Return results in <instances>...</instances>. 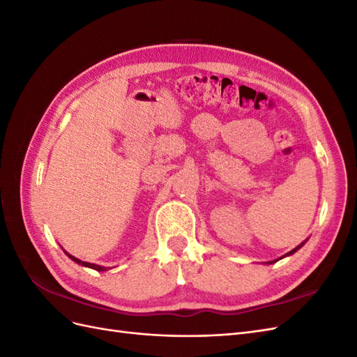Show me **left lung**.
<instances>
[{
	"label": "left lung",
	"instance_id": "8db88e82",
	"mask_svg": "<svg viewBox=\"0 0 357 357\" xmlns=\"http://www.w3.org/2000/svg\"><path fill=\"white\" fill-rule=\"evenodd\" d=\"M302 244H304V243H302ZM302 244H301V245H302ZM301 245H298L296 248H294V250H291V252H290V253H287V255H291V253H295V252L298 250V248H301Z\"/></svg>",
	"mask_w": 357,
	"mask_h": 357
}]
</instances>
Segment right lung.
<instances>
[{
    "mask_svg": "<svg viewBox=\"0 0 357 357\" xmlns=\"http://www.w3.org/2000/svg\"><path fill=\"white\" fill-rule=\"evenodd\" d=\"M68 255V253H67ZM68 257L70 259H73V261L75 262V264H80V265H83V266H88V268H92V269H96V271H105V268L104 266H100V265H95V264H89V262H82L80 259H77V257H74V256H71V255H68Z\"/></svg>",
    "mask_w": 357,
    "mask_h": 357,
    "instance_id": "obj_1",
    "label": "right lung"
}]
</instances>
